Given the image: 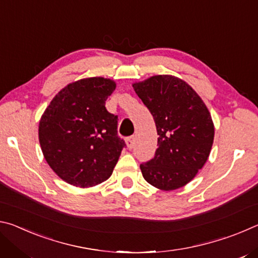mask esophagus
I'll return each mask as SVG.
<instances>
[{"label":"esophagus","instance_id":"esophagus-1","mask_svg":"<svg viewBox=\"0 0 258 258\" xmlns=\"http://www.w3.org/2000/svg\"><path fill=\"white\" fill-rule=\"evenodd\" d=\"M134 142H135V138L134 137H130L126 139V146H127L128 149L131 150L134 147Z\"/></svg>","mask_w":258,"mask_h":258}]
</instances>
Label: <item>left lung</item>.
Instances as JSON below:
<instances>
[{
  "instance_id": "1",
  "label": "left lung",
  "mask_w": 258,
  "mask_h": 258,
  "mask_svg": "<svg viewBox=\"0 0 258 258\" xmlns=\"http://www.w3.org/2000/svg\"><path fill=\"white\" fill-rule=\"evenodd\" d=\"M133 89L151 112L159 135L155 157L140 165L142 175L160 190L180 189L197 175L211 154V113L197 92L175 76H152L134 83Z\"/></svg>"
}]
</instances>
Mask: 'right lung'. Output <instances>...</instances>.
Masks as SVG:
<instances>
[{
  "label": "right lung",
  "mask_w": 258,
  "mask_h": 258,
  "mask_svg": "<svg viewBox=\"0 0 258 258\" xmlns=\"http://www.w3.org/2000/svg\"><path fill=\"white\" fill-rule=\"evenodd\" d=\"M116 83L90 77L71 83L52 99L38 125L46 163L64 182L78 187L108 180L126 146L117 135V116L106 100Z\"/></svg>",
  "instance_id": "right-lung-1"
}]
</instances>
